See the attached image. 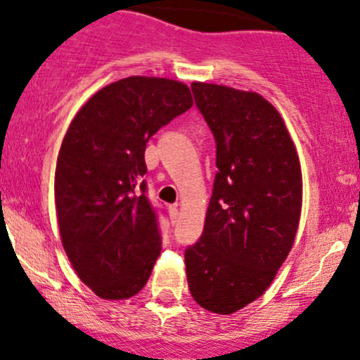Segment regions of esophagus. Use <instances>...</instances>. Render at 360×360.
<instances>
[{
	"label": "esophagus",
	"instance_id": "obj_1",
	"mask_svg": "<svg viewBox=\"0 0 360 360\" xmlns=\"http://www.w3.org/2000/svg\"><path fill=\"white\" fill-rule=\"evenodd\" d=\"M169 218H171L172 225H176L177 218H179V210H177V205L169 206Z\"/></svg>",
	"mask_w": 360,
	"mask_h": 360
}]
</instances>
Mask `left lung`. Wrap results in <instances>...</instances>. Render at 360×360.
<instances>
[{"instance_id": "obj_1", "label": "left lung", "mask_w": 360, "mask_h": 360, "mask_svg": "<svg viewBox=\"0 0 360 360\" xmlns=\"http://www.w3.org/2000/svg\"><path fill=\"white\" fill-rule=\"evenodd\" d=\"M217 140L213 194L200 240L184 254L191 296L232 315L266 292L292 249L303 205L298 150L286 123L254 91L194 81Z\"/></svg>"}]
</instances>
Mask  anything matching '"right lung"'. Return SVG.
<instances>
[{"mask_svg":"<svg viewBox=\"0 0 360 360\" xmlns=\"http://www.w3.org/2000/svg\"><path fill=\"white\" fill-rule=\"evenodd\" d=\"M193 106L184 82L130 76L81 106L56 166L62 247L77 278L103 300H128L147 284L162 242L146 196L148 139Z\"/></svg>","mask_w":360,"mask_h":360,"instance_id":"1","label":"right lung"}]
</instances>
